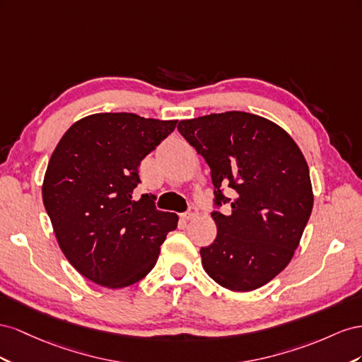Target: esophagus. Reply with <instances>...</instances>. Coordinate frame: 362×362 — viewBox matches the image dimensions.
Instances as JSON below:
<instances>
[{
  "label": "esophagus",
  "mask_w": 362,
  "mask_h": 362,
  "mask_svg": "<svg viewBox=\"0 0 362 362\" xmlns=\"http://www.w3.org/2000/svg\"><path fill=\"white\" fill-rule=\"evenodd\" d=\"M197 215H199V209L194 208V206H192V208H189L187 212L182 214V218H183L185 221H189V220H194Z\"/></svg>",
  "instance_id": "1"
}]
</instances>
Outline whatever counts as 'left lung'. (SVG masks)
Masks as SVG:
<instances>
[{
	"label": "left lung",
	"mask_w": 362,
	"mask_h": 362,
	"mask_svg": "<svg viewBox=\"0 0 362 362\" xmlns=\"http://www.w3.org/2000/svg\"><path fill=\"white\" fill-rule=\"evenodd\" d=\"M182 136L209 165L216 238L202 247V265L230 291H253L293 259L314 194L303 153L276 122L247 112L211 113L183 119ZM223 187L234 195L226 198Z\"/></svg>",
	"instance_id": "8db88e82"
}]
</instances>
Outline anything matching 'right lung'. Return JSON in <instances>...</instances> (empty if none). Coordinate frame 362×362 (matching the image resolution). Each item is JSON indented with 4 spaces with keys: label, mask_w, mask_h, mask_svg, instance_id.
I'll list each match as a JSON object with an SVG mask.
<instances>
[{
    "label": "right lung",
    "mask_w": 362,
    "mask_h": 362,
    "mask_svg": "<svg viewBox=\"0 0 362 362\" xmlns=\"http://www.w3.org/2000/svg\"><path fill=\"white\" fill-rule=\"evenodd\" d=\"M177 119L94 113L76 121L51 154L42 199L69 264L105 288L139 282L156 264L179 216L154 208V195L132 200L138 167Z\"/></svg>",
    "instance_id": "add662e5"
}]
</instances>
